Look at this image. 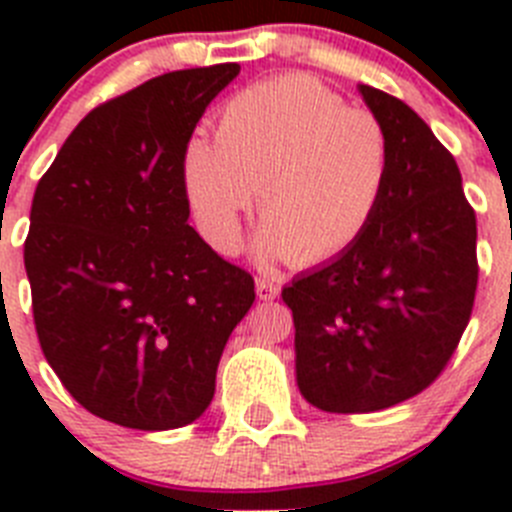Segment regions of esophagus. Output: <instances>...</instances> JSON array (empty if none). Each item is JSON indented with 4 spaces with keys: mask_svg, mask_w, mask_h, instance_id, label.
Listing matches in <instances>:
<instances>
[{
    "mask_svg": "<svg viewBox=\"0 0 512 512\" xmlns=\"http://www.w3.org/2000/svg\"><path fill=\"white\" fill-rule=\"evenodd\" d=\"M256 295H259V300H274V297H279V284L259 277L256 279Z\"/></svg>",
    "mask_w": 512,
    "mask_h": 512,
    "instance_id": "esophagus-1",
    "label": "esophagus"
}]
</instances>
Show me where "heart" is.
Listing matches in <instances>:
<instances>
[{
    "instance_id": "1",
    "label": "heart",
    "mask_w": 512,
    "mask_h": 512,
    "mask_svg": "<svg viewBox=\"0 0 512 512\" xmlns=\"http://www.w3.org/2000/svg\"><path fill=\"white\" fill-rule=\"evenodd\" d=\"M390 179V138L374 112L346 107L310 76L243 89L215 122V146L192 140L184 182L212 248L235 253L256 189L264 259L318 266L359 241Z\"/></svg>"
}]
</instances>
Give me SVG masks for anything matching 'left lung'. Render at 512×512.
<instances>
[{"label":"left lung","mask_w":512,"mask_h":512,"mask_svg":"<svg viewBox=\"0 0 512 512\" xmlns=\"http://www.w3.org/2000/svg\"><path fill=\"white\" fill-rule=\"evenodd\" d=\"M390 138V179L354 246L282 289L297 387L325 413H374L423 392L469 323L477 217L454 156L402 99L359 84Z\"/></svg>","instance_id":"8db88e82"}]
</instances>
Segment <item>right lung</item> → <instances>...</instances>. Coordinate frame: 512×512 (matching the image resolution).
I'll list each match as a JSON object with an SVG mask.
<instances>
[{"mask_svg": "<svg viewBox=\"0 0 512 512\" xmlns=\"http://www.w3.org/2000/svg\"><path fill=\"white\" fill-rule=\"evenodd\" d=\"M238 63L99 104L38 182L25 241L38 341L81 408L135 431L194 423L256 292L187 223L184 153Z\"/></svg>", "mask_w": 512, "mask_h": 512, "instance_id": "1", "label": "right lung"}]
</instances>
